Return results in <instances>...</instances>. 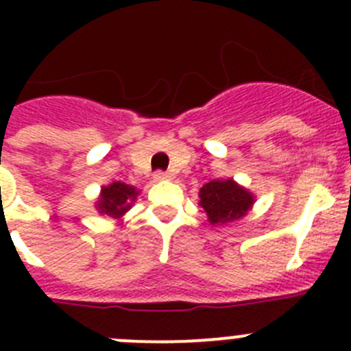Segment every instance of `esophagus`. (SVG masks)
I'll return each mask as SVG.
<instances>
[{
    "mask_svg": "<svg viewBox=\"0 0 351 351\" xmlns=\"http://www.w3.org/2000/svg\"><path fill=\"white\" fill-rule=\"evenodd\" d=\"M172 176H170L169 172H163V170H158V172H154V179L156 181H167V179H170Z\"/></svg>",
    "mask_w": 351,
    "mask_h": 351,
    "instance_id": "esophagus-1",
    "label": "esophagus"
}]
</instances>
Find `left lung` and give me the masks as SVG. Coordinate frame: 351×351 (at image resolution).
<instances>
[{"instance_id":"8db88e82","label":"left lung","mask_w":351,"mask_h":351,"mask_svg":"<svg viewBox=\"0 0 351 351\" xmlns=\"http://www.w3.org/2000/svg\"><path fill=\"white\" fill-rule=\"evenodd\" d=\"M198 197L200 206L207 213V219L213 225H225L244 218L255 202L253 193L239 186L234 179L209 181L200 188Z\"/></svg>"}]
</instances>
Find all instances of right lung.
Segmentation results:
<instances>
[{
    "label": "right lung",
    "instance_id": "add662e5",
    "mask_svg": "<svg viewBox=\"0 0 351 351\" xmlns=\"http://www.w3.org/2000/svg\"><path fill=\"white\" fill-rule=\"evenodd\" d=\"M137 195L138 191L135 190V186L116 181L110 186L101 188L100 198L96 202V209L104 216L117 219L132 207V204L137 200Z\"/></svg>",
    "mask_w": 351,
    "mask_h": 351
}]
</instances>
